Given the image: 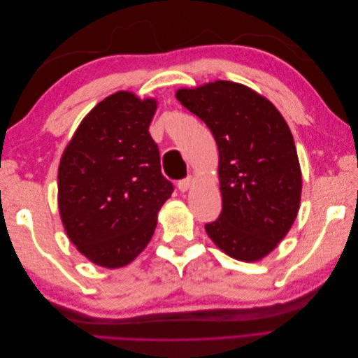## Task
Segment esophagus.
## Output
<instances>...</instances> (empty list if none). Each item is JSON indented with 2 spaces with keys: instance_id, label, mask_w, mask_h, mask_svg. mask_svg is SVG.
<instances>
[{
  "instance_id": "1",
  "label": "esophagus",
  "mask_w": 358,
  "mask_h": 358,
  "mask_svg": "<svg viewBox=\"0 0 358 358\" xmlns=\"http://www.w3.org/2000/svg\"><path fill=\"white\" fill-rule=\"evenodd\" d=\"M192 182H194V179L189 176V178H187V179H182V180H179L178 182V188H179V191H182V192H187L191 187H192Z\"/></svg>"
}]
</instances>
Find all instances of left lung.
Segmentation results:
<instances>
[{
    "label": "left lung",
    "instance_id": "left-lung-1",
    "mask_svg": "<svg viewBox=\"0 0 358 358\" xmlns=\"http://www.w3.org/2000/svg\"><path fill=\"white\" fill-rule=\"evenodd\" d=\"M176 99L209 127L220 150L222 212L206 233L222 252L252 263L294 224L301 170L284 116L242 83L215 80L178 90Z\"/></svg>",
    "mask_w": 358,
    "mask_h": 358
}]
</instances>
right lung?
<instances>
[{"instance_id": "obj_1", "label": "right lung", "mask_w": 358, "mask_h": 358, "mask_svg": "<svg viewBox=\"0 0 358 358\" xmlns=\"http://www.w3.org/2000/svg\"><path fill=\"white\" fill-rule=\"evenodd\" d=\"M155 110V99L117 91L82 119L62 152L61 221L71 243L96 266L119 268L134 262L173 192L149 134Z\"/></svg>"}]
</instances>
